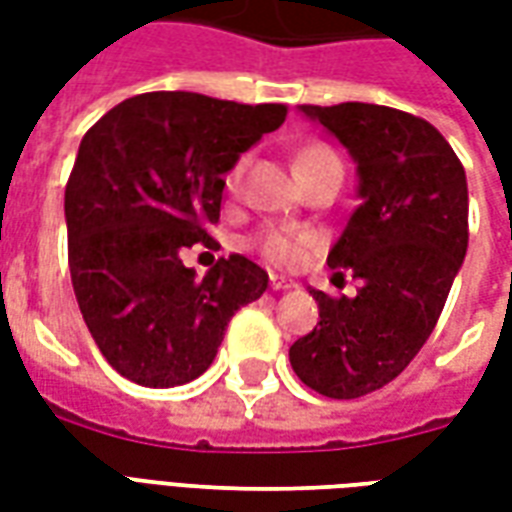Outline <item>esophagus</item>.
Returning <instances> with one entry per match:
<instances>
[{
  "label": "esophagus",
  "instance_id": "1",
  "mask_svg": "<svg viewBox=\"0 0 512 512\" xmlns=\"http://www.w3.org/2000/svg\"><path fill=\"white\" fill-rule=\"evenodd\" d=\"M268 285H271V290H293L296 288V282H293V279L274 277V274H271V279H268Z\"/></svg>",
  "mask_w": 512,
  "mask_h": 512
}]
</instances>
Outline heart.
I'll use <instances>...</instances> for the list:
<instances>
[{
    "mask_svg": "<svg viewBox=\"0 0 512 512\" xmlns=\"http://www.w3.org/2000/svg\"><path fill=\"white\" fill-rule=\"evenodd\" d=\"M326 153H332V150L329 147H310V150H304L299 156V164L307 161V158L326 156ZM244 167L246 158H238L233 167H230V172H227V186H238V180L244 175ZM255 244L268 263H274L279 268H290L296 266L301 257H304L307 246L312 244V235L299 233V230H263V233L257 235Z\"/></svg>",
    "mask_w": 512,
    "mask_h": 512,
    "instance_id": "obj_1",
    "label": "heart"
}]
</instances>
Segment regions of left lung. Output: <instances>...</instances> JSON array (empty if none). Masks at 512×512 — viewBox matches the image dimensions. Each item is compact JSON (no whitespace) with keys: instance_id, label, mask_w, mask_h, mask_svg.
<instances>
[{"instance_id":"left-lung-1","label":"left lung","mask_w":512,"mask_h":512,"mask_svg":"<svg viewBox=\"0 0 512 512\" xmlns=\"http://www.w3.org/2000/svg\"><path fill=\"white\" fill-rule=\"evenodd\" d=\"M351 153L359 200L329 266L362 279L354 299L310 290L321 321L290 345L304 384L334 400L370 395L408 367L439 321L469 246L466 172L422 117L378 104L299 106Z\"/></svg>"}]
</instances>
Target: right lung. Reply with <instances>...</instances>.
I'll list each match as a JSON object with an SVG mask.
<instances>
[{
    "mask_svg": "<svg viewBox=\"0 0 512 512\" xmlns=\"http://www.w3.org/2000/svg\"><path fill=\"white\" fill-rule=\"evenodd\" d=\"M285 117V104L142 93L84 134L65 186L68 266L95 345L128 381L164 389L202 376L230 318L268 288L244 255L219 257L202 279L180 255L216 246L208 224L224 175Z\"/></svg>",
    "mask_w": 512,
    "mask_h": 512,
    "instance_id": "obj_1",
    "label": "right lung"
}]
</instances>
